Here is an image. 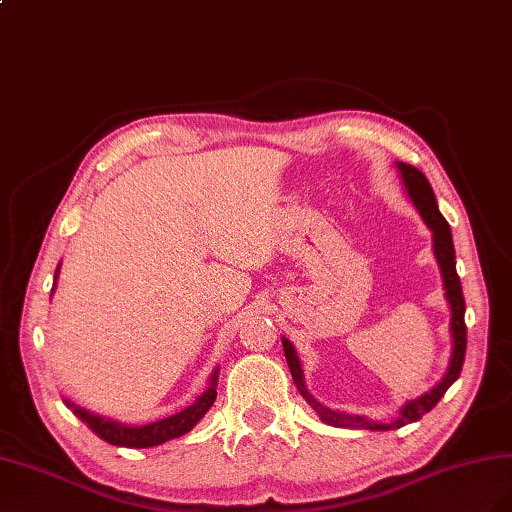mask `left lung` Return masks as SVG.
<instances>
[{
    "instance_id": "obj_1",
    "label": "left lung",
    "mask_w": 512,
    "mask_h": 512,
    "mask_svg": "<svg viewBox=\"0 0 512 512\" xmlns=\"http://www.w3.org/2000/svg\"><path fill=\"white\" fill-rule=\"evenodd\" d=\"M401 178L405 184V191L414 201L416 210L420 212L422 221L427 223V227L433 231V251L435 259L440 264L442 270V279H444V289H446V300L450 304V332H452V358H450V367L446 375L442 377V382L435 388H431L427 394L422 397L405 403L401 410V416L394 422H375L364 416H354V414H343V412H334L330 407L321 405L313 394L306 390L304 386V377H302V367H300V358L296 354L294 345H291L283 337V349H285V358L289 364L291 377H294V384L298 386L300 394L306 399L313 410L319 414L321 422L332 427H341V429H369V431H390V429H401L410 422L420 420L427 412H431L444 397V392L457 382V377L461 375L463 369V360H465V347H467V328H465V300H463V291H461V281L457 274V259H455V244H452L450 236V227L446 223V218L442 216L440 208H437V201L433 195V188L429 180L425 178V173L418 171L416 167L407 165V163H397Z\"/></svg>"
}]
</instances>
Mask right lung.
<instances>
[{"label":"right lung","mask_w":512,"mask_h":512,"mask_svg":"<svg viewBox=\"0 0 512 512\" xmlns=\"http://www.w3.org/2000/svg\"><path fill=\"white\" fill-rule=\"evenodd\" d=\"M57 272H60V266L55 270V279H57ZM53 291H55V285L51 289V294ZM216 377H218V369L212 373L208 388L203 390L201 397L191 407H186V410L173 414L169 418L156 420V422H150V425H141V427L122 425L118 420L92 414L83 410V407L70 403L68 399L64 403L72 412H75V416H79L85 425L100 437V440H105L113 446H124V448H152L173 440V437L188 433L203 416H206V412L214 405V399H216Z\"/></svg>","instance_id":"obj_1"}]
</instances>
